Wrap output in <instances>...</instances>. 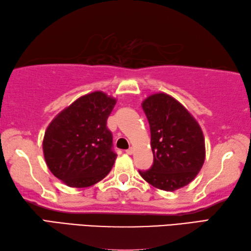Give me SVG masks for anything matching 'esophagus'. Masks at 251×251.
Returning a JSON list of instances; mask_svg holds the SVG:
<instances>
[{
    "label": "esophagus",
    "mask_w": 251,
    "mask_h": 251,
    "mask_svg": "<svg viewBox=\"0 0 251 251\" xmlns=\"http://www.w3.org/2000/svg\"><path fill=\"white\" fill-rule=\"evenodd\" d=\"M126 153L129 154V155L134 153V148H129L128 150H126Z\"/></svg>",
    "instance_id": "esophagus-1"
}]
</instances>
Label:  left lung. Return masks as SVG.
<instances>
[{"mask_svg":"<svg viewBox=\"0 0 251 251\" xmlns=\"http://www.w3.org/2000/svg\"><path fill=\"white\" fill-rule=\"evenodd\" d=\"M151 132L153 164L139 171L155 188L174 191L188 185L203 165L204 137L198 122L184 105L166 93H154L142 102Z\"/></svg>","mask_w":251,"mask_h":251,"instance_id":"8db88e82","label":"left lung"}]
</instances>
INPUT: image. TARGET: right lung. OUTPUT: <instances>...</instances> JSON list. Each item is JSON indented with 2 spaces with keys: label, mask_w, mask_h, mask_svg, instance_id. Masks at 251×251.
<instances>
[{
  "label": "right lung",
  "mask_w": 251,
  "mask_h": 251,
  "mask_svg": "<svg viewBox=\"0 0 251 251\" xmlns=\"http://www.w3.org/2000/svg\"><path fill=\"white\" fill-rule=\"evenodd\" d=\"M116 99L102 91L80 97L57 114L43 138L49 170L70 187L97 184L109 174L117 154L106 127Z\"/></svg>",
  "instance_id": "right-lung-1"
}]
</instances>
